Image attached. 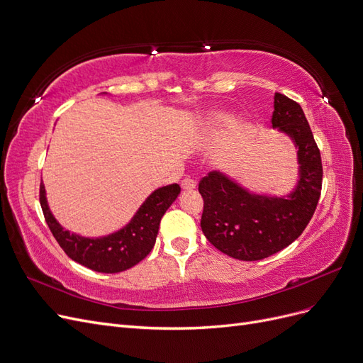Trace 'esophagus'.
Here are the masks:
<instances>
[{
  "label": "esophagus",
  "mask_w": 363,
  "mask_h": 363,
  "mask_svg": "<svg viewBox=\"0 0 363 363\" xmlns=\"http://www.w3.org/2000/svg\"><path fill=\"white\" fill-rule=\"evenodd\" d=\"M181 186L184 190H193V189H196V181L191 178H185V179H182Z\"/></svg>",
  "instance_id": "esophagus-1"
}]
</instances>
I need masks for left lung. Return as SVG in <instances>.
<instances>
[{
  "label": "left lung",
  "mask_w": 363,
  "mask_h": 363,
  "mask_svg": "<svg viewBox=\"0 0 363 363\" xmlns=\"http://www.w3.org/2000/svg\"><path fill=\"white\" fill-rule=\"evenodd\" d=\"M271 123L298 146L301 177L289 197L251 194L218 172H209L199 182L202 232L217 250L244 262L269 257L296 240L313 218L321 193L320 150L302 107L275 92Z\"/></svg>",
  "instance_id": "1"
}]
</instances>
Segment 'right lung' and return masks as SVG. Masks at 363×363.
<instances>
[{"instance_id":"obj_1","label":"right lung","mask_w":363,"mask_h":363,"mask_svg":"<svg viewBox=\"0 0 363 363\" xmlns=\"http://www.w3.org/2000/svg\"><path fill=\"white\" fill-rule=\"evenodd\" d=\"M179 191L178 184L161 186L146 199L124 229L99 239L82 238L64 230L48 208L43 184H40V205L53 238L67 256L96 272L116 274L130 269L151 252L161 217L174 202Z\"/></svg>"}]
</instances>
